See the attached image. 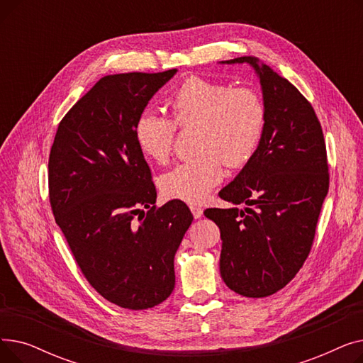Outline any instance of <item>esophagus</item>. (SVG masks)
Wrapping results in <instances>:
<instances>
[{"instance_id":"34e87169","label":"esophagus","mask_w":363,"mask_h":363,"mask_svg":"<svg viewBox=\"0 0 363 363\" xmlns=\"http://www.w3.org/2000/svg\"><path fill=\"white\" fill-rule=\"evenodd\" d=\"M189 208H191V213L196 219H200L203 216V208L199 207V206H189Z\"/></svg>"}]
</instances>
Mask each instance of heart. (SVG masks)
Returning <instances> with one entry per match:
<instances>
[{"instance_id": "b5f03b06", "label": "heart", "mask_w": 363, "mask_h": 363, "mask_svg": "<svg viewBox=\"0 0 363 363\" xmlns=\"http://www.w3.org/2000/svg\"><path fill=\"white\" fill-rule=\"evenodd\" d=\"M170 118L143 111L133 140L141 155L163 164L174 148L177 128L196 126L199 156L185 160L159 178L166 199L200 203L223 178V162L241 167L256 155L266 126V106L252 88L189 76L170 94Z\"/></svg>"}]
</instances>
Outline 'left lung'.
<instances>
[{"mask_svg": "<svg viewBox=\"0 0 363 363\" xmlns=\"http://www.w3.org/2000/svg\"><path fill=\"white\" fill-rule=\"evenodd\" d=\"M266 126L256 155L219 197L238 208H207L220 230V275L244 297H268L284 289L308 259L322 203L328 194L327 147L312 104L256 57Z\"/></svg>", "mask_w": 363, "mask_h": 363, "instance_id": "left-lung-1", "label": "left lung"}]
</instances>
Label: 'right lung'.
Returning a JSON list of instances; mask_svg holds the SVG:
<instances>
[{
  "instance_id": "1",
  "label": "right lung",
  "mask_w": 363,
  "mask_h": 363,
  "mask_svg": "<svg viewBox=\"0 0 363 363\" xmlns=\"http://www.w3.org/2000/svg\"><path fill=\"white\" fill-rule=\"evenodd\" d=\"M175 73L104 76L66 113L50 151L55 223L86 281L130 311L155 308L174 291V257L193 222L181 200L156 206L133 140L138 116Z\"/></svg>"
}]
</instances>
